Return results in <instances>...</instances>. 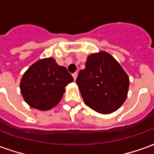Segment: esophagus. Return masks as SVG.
Returning a JSON list of instances; mask_svg holds the SVG:
<instances>
[{
    "instance_id": "1",
    "label": "esophagus",
    "mask_w": 154,
    "mask_h": 154,
    "mask_svg": "<svg viewBox=\"0 0 154 154\" xmlns=\"http://www.w3.org/2000/svg\"><path fill=\"white\" fill-rule=\"evenodd\" d=\"M72 77H73L74 81H76V79H77V72H74V73L72 74Z\"/></svg>"
}]
</instances>
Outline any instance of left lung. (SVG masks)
<instances>
[{"label": "left lung", "mask_w": 154, "mask_h": 154, "mask_svg": "<svg viewBox=\"0 0 154 154\" xmlns=\"http://www.w3.org/2000/svg\"><path fill=\"white\" fill-rule=\"evenodd\" d=\"M76 82L85 104L100 114L118 110L125 101L129 86V76L105 51L87 57L86 67L79 72Z\"/></svg>", "instance_id": "1"}]
</instances>
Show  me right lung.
I'll return each mask as SVG.
<instances>
[{"label":"right lung","mask_w":154,"mask_h":154,"mask_svg":"<svg viewBox=\"0 0 154 154\" xmlns=\"http://www.w3.org/2000/svg\"><path fill=\"white\" fill-rule=\"evenodd\" d=\"M73 81L67 68L59 66L53 57L37 61L29 67L20 87L25 102L32 108L48 110L57 106L65 87Z\"/></svg>","instance_id":"obj_1"}]
</instances>
